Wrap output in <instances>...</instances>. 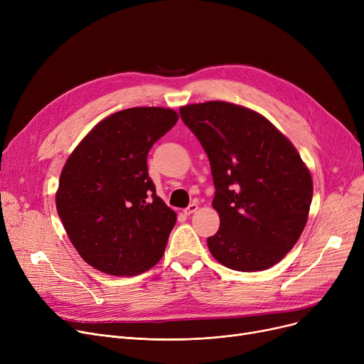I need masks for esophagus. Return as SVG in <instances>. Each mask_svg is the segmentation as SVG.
<instances>
[{"label": "esophagus", "instance_id": "34e87169", "mask_svg": "<svg viewBox=\"0 0 364 364\" xmlns=\"http://www.w3.org/2000/svg\"><path fill=\"white\" fill-rule=\"evenodd\" d=\"M198 208H199V206H198V203H196V202H193V203H190L187 208H184V211H183V213H184L186 215H190V214H193Z\"/></svg>", "mask_w": 364, "mask_h": 364}]
</instances>
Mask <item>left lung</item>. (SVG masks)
<instances>
[{
    "label": "left lung",
    "instance_id": "8db88e82",
    "mask_svg": "<svg viewBox=\"0 0 364 364\" xmlns=\"http://www.w3.org/2000/svg\"><path fill=\"white\" fill-rule=\"evenodd\" d=\"M211 164L220 215L208 237L213 257L237 272L270 269L299 239L313 180L299 153L259 113L225 102L180 109Z\"/></svg>",
    "mask_w": 364,
    "mask_h": 364
}]
</instances>
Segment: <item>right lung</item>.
<instances>
[{
  "label": "right lung",
  "mask_w": 364,
  "mask_h": 364,
  "mask_svg": "<svg viewBox=\"0 0 364 364\" xmlns=\"http://www.w3.org/2000/svg\"><path fill=\"white\" fill-rule=\"evenodd\" d=\"M177 121V112L164 107L117 112L95 125L65 164L57 213L94 269L136 276L162 258L177 215L156 195L147 153Z\"/></svg>",
  "instance_id": "obj_1"
}]
</instances>
